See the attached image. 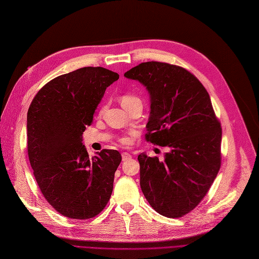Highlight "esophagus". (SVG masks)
<instances>
[{"label": "esophagus", "mask_w": 259, "mask_h": 259, "mask_svg": "<svg viewBox=\"0 0 259 259\" xmlns=\"http://www.w3.org/2000/svg\"><path fill=\"white\" fill-rule=\"evenodd\" d=\"M131 158H132V155H131L128 152H123V153H122V160H123V162L130 160Z\"/></svg>", "instance_id": "esophagus-1"}]
</instances>
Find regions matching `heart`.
Returning a JSON list of instances; mask_svg holds the SVG:
<instances>
[{"mask_svg":"<svg viewBox=\"0 0 259 259\" xmlns=\"http://www.w3.org/2000/svg\"><path fill=\"white\" fill-rule=\"evenodd\" d=\"M134 101H140V100L135 95H132V94H125V95H123L121 97V104H122V106H127V105H130L132 103H134ZM121 143L124 144V145H127V144L131 143V140L127 137H123V138H121Z\"/></svg>","mask_w":259,"mask_h":259,"instance_id":"1","label":"heart"}]
</instances>
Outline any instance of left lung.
I'll use <instances>...</instances> for the list:
<instances>
[{"instance_id": "obj_1", "label": "left lung", "mask_w": 259, "mask_h": 259, "mask_svg": "<svg viewBox=\"0 0 259 259\" xmlns=\"http://www.w3.org/2000/svg\"><path fill=\"white\" fill-rule=\"evenodd\" d=\"M150 95L146 139L168 147L164 160L138 155L140 188L154 210L183 217L205 197L221 168L222 127L207 91L186 69L143 62L124 73Z\"/></svg>"}]
</instances>
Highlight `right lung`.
Wrapping results in <instances>:
<instances>
[{"label": "right lung", "mask_w": 259, "mask_h": 259, "mask_svg": "<svg viewBox=\"0 0 259 259\" xmlns=\"http://www.w3.org/2000/svg\"><path fill=\"white\" fill-rule=\"evenodd\" d=\"M119 74L84 67L62 74L37 92L27 115L28 155L44 198L58 213L89 219L111 197L119 151L104 149L90 158L82 143L86 125Z\"/></svg>", "instance_id": "obj_1"}]
</instances>
